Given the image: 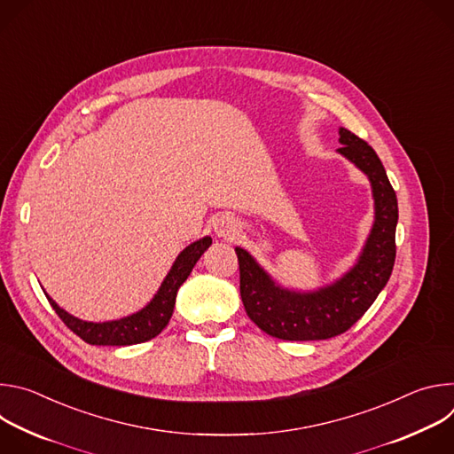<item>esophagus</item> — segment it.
<instances>
[{"label":"esophagus","mask_w":454,"mask_h":454,"mask_svg":"<svg viewBox=\"0 0 454 454\" xmlns=\"http://www.w3.org/2000/svg\"><path fill=\"white\" fill-rule=\"evenodd\" d=\"M239 231V224L233 217L230 215H221L215 223H214V233L219 237V239H224V240H230L237 235Z\"/></svg>","instance_id":"obj_1"}]
</instances>
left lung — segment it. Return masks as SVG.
<instances>
[{
    "label": "left lung",
    "instance_id": "1",
    "mask_svg": "<svg viewBox=\"0 0 454 454\" xmlns=\"http://www.w3.org/2000/svg\"><path fill=\"white\" fill-rule=\"evenodd\" d=\"M340 144L338 153L368 177L373 198L372 230L347 273L314 291H294L280 286L246 249L235 247L244 309L258 329L278 340L316 341L343 334L370 309L394 270L399 221L395 190L364 140L340 127Z\"/></svg>",
    "mask_w": 454,
    "mask_h": 454
}]
</instances>
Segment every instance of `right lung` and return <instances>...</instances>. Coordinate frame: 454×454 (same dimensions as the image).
Returning <instances> with one entry per match:
<instances>
[{"mask_svg": "<svg viewBox=\"0 0 454 454\" xmlns=\"http://www.w3.org/2000/svg\"><path fill=\"white\" fill-rule=\"evenodd\" d=\"M212 239L203 237L196 242L186 246L174 261L170 271L163 278L160 289L153 296V300L140 309L135 314L123 316L120 319L113 321H84L81 317L72 316L64 309H60L46 293V298L53 310L59 314V317L67 323V327L74 331L81 340H84L90 345H111V347H121V345H137L149 341L156 338L170 321V316L174 312L176 296L183 282L192 273L193 266L201 258V254L210 247Z\"/></svg>", "mask_w": 454, "mask_h": 454, "instance_id": "add662e5", "label": "right lung"}]
</instances>
